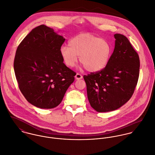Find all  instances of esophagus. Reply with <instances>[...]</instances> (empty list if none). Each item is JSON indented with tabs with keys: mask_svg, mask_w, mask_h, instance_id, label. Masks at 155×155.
Returning <instances> with one entry per match:
<instances>
[{
	"mask_svg": "<svg viewBox=\"0 0 155 155\" xmlns=\"http://www.w3.org/2000/svg\"><path fill=\"white\" fill-rule=\"evenodd\" d=\"M75 78H76V79H77V80H79V79H81L82 78V76L81 74H79V73H77V74H76V76H75Z\"/></svg>",
	"mask_w": 155,
	"mask_h": 155,
	"instance_id": "1",
	"label": "esophagus"
}]
</instances>
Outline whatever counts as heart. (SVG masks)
<instances>
[{"instance_id": "b5f03b06", "label": "heart", "mask_w": 155, "mask_h": 155, "mask_svg": "<svg viewBox=\"0 0 155 155\" xmlns=\"http://www.w3.org/2000/svg\"><path fill=\"white\" fill-rule=\"evenodd\" d=\"M111 46L106 40L90 33H82L73 38L68 46L60 48L61 56L67 66L72 67L79 61L90 72H97L107 65Z\"/></svg>"}]
</instances>
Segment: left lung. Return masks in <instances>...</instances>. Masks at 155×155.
Here are the masks:
<instances>
[{
	"label": "left lung",
	"mask_w": 155,
	"mask_h": 155,
	"mask_svg": "<svg viewBox=\"0 0 155 155\" xmlns=\"http://www.w3.org/2000/svg\"><path fill=\"white\" fill-rule=\"evenodd\" d=\"M115 46L106 67L84 75L89 102L98 112L119 109L131 98L137 86L140 58L130 42L123 35H114Z\"/></svg>",
	"instance_id": "1"
}]
</instances>
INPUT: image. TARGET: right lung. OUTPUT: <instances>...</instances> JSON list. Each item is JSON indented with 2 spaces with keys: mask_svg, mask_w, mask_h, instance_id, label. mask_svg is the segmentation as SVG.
I'll return each mask as SVG.
<instances>
[{
  "mask_svg": "<svg viewBox=\"0 0 155 155\" xmlns=\"http://www.w3.org/2000/svg\"><path fill=\"white\" fill-rule=\"evenodd\" d=\"M65 39L54 29L41 25L18 45L14 68L25 99L41 109H52L63 100L76 73L64 64L60 48Z\"/></svg>",
  "mask_w": 155,
  "mask_h": 155,
  "instance_id": "add662e5",
  "label": "right lung"
}]
</instances>
